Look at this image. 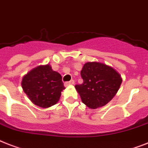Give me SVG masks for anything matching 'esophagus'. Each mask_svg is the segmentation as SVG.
<instances>
[{
	"label": "esophagus",
	"instance_id": "1",
	"mask_svg": "<svg viewBox=\"0 0 148 148\" xmlns=\"http://www.w3.org/2000/svg\"><path fill=\"white\" fill-rule=\"evenodd\" d=\"M74 84V80H71L70 81H68V82H65L64 83V86H67L68 85H73Z\"/></svg>",
	"mask_w": 148,
	"mask_h": 148
}]
</instances>
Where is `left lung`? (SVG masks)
Masks as SVG:
<instances>
[{
  "mask_svg": "<svg viewBox=\"0 0 148 148\" xmlns=\"http://www.w3.org/2000/svg\"><path fill=\"white\" fill-rule=\"evenodd\" d=\"M84 82L75 85L81 100L87 107L106 105L119 90L122 80L114 68L99 62H86L80 71Z\"/></svg>",
  "mask_w": 148,
  "mask_h": 148,
  "instance_id": "left-lung-1",
  "label": "left lung"
}]
</instances>
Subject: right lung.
Listing matches in <instances>:
<instances>
[{
  "instance_id": "right-lung-1",
  "label": "right lung",
  "mask_w": 148,
  "mask_h": 148,
  "mask_svg": "<svg viewBox=\"0 0 148 148\" xmlns=\"http://www.w3.org/2000/svg\"><path fill=\"white\" fill-rule=\"evenodd\" d=\"M21 85L32 103L42 108L56 104L65 89L61 74L54 71L49 64L38 66L28 72Z\"/></svg>"
}]
</instances>
